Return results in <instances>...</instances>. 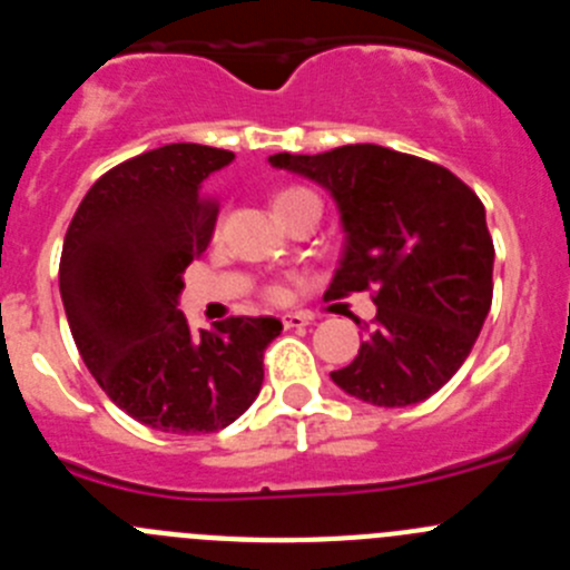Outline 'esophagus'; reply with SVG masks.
I'll use <instances>...</instances> for the list:
<instances>
[{
  "instance_id": "1",
  "label": "esophagus",
  "mask_w": 570,
  "mask_h": 570,
  "mask_svg": "<svg viewBox=\"0 0 570 570\" xmlns=\"http://www.w3.org/2000/svg\"><path fill=\"white\" fill-rule=\"evenodd\" d=\"M282 325L285 328H305V325H311V316L308 314H285L282 316Z\"/></svg>"
}]
</instances>
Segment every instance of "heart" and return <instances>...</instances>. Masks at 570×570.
<instances>
[{
	"mask_svg": "<svg viewBox=\"0 0 570 570\" xmlns=\"http://www.w3.org/2000/svg\"><path fill=\"white\" fill-rule=\"evenodd\" d=\"M308 203L320 205V199H316V196L311 194V190H305V188H285V190H279V194L274 196V210H276V216H279V219H285L291 210L302 208V205H308ZM265 299H271V302L285 299V285H279V282L268 285V288H265Z\"/></svg>",
	"mask_w": 570,
	"mask_h": 570,
	"instance_id": "b5f03b06",
	"label": "heart"
}]
</instances>
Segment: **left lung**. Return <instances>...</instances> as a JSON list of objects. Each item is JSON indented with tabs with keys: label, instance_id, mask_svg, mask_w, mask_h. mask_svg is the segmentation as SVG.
I'll list each match as a JSON object with an SVG mask.
<instances>
[{
	"label": "left lung",
	"instance_id": "8db88e82",
	"mask_svg": "<svg viewBox=\"0 0 570 570\" xmlns=\"http://www.w3.org/2000/svg\"><path fill=\"white\" fill-rule=\"evenodd\" d=\"M271 165L308 176L340 205L345 250L325 299L371 291L376 305L360 354L331 380L382 407L436 394L491 311L493 239L480 196L442 165L382 145L274 154Z\"/></svg>",
	"mask_w": 570,
	"mask_h": 570
}]
</instances>
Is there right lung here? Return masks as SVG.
Returning <instances> with one entry per match:
<instances>
[{
  "label": "right lung",
  "mask_w": 570,
  "mask_h": 570,
  "mask_svg": "<svg viewBox=\"0 0 570 570\" xmlns=\"http://www.w3.org/2000/svg\"><path fill=\"white\" fill-rule=\"evenodd\" d=\"M230 150L176 142L116 165L85 194L65 234L59 291L70 334L110 402L165 434H214L259 394L274 316L188 328L176 299L219 205L205 179Z\"/></svg>",
  "instance_id": "add662e5"
}]
</instances>
